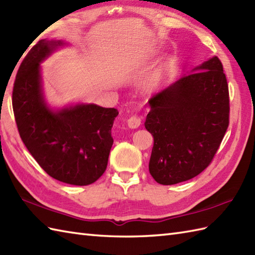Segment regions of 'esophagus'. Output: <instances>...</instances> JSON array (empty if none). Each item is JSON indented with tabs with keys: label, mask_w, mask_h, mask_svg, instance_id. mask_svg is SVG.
<instances>
[{
	"label": "esophagus",
	"mask_w": 255,
	"mask_h": 255,
	"mask_svg": "<svg viewBox=\"0 0 255 255\" xmlns=\"http://www.w3.org/2000/svg\"><path fill=\"white\" fill-rule=\"evenodd\" d=\"M140 124H141V117L139 116L133 115L129 119H127V125L129 128H132V129L138 128L140 126Z\"/></svg>",
	"instance_id": "1"
}]
</instances>
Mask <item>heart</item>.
<instances>
[{
    "label": "heart",
    "mask_w": 255,
    "mask_h": 255,
    "mask_svg": "<svg viewBox=\"0 0 255 255\" xmlns=\"http://www.w3.org/2000/svg\"><path fill=\"white\" fill-rule=\"evenodd\" d=\"M162 75H163V72L160 71V72L154 73L152 77H150L147 82H145V89H147L148 91H152L153 89H155L160 83V81L162 79Z\"/></svg>",
    "instance_id": "obj_1"
}]
</instances>
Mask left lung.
<instances>
[{"label":"left lung","mask_w":255,"mask_h":255,"mask_svg":"<svg viewBox=\"0 0 255 255\" xmlns=\"http://www.w3.org/2000/svg\"><path fill=\"white\" fill-rule=\"evenodd\" d=\"M144 127L153 136L149 171L162 185L197 176L213 160L229 125V91L217 57L149 100Z\"/></svg>","instance_id":"8db88e82"}]
</instances>
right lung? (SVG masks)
<instances>
[{"mask_svg": "<svg viewBox=\"0 0 255 255\" xmlns=\"http://www.w3.org/2000/svg\"><path fill=\"white\" fill-rule=\"evenodd\" d=\"M66 45L41 39L27 53L15 79L13 111L21 140L47 174L83 186L99 180L106 170L118 111L85 103L58 110L47 104L40 63Z\"/></svg>", "mask_w": 255, "mask_h": 255, "instance_id": "1", "label": "right lung"}]
</instances>
